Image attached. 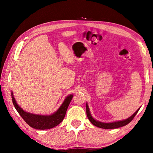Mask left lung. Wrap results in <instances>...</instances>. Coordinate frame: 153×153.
<instances>
[{"instance_id": "obj_1", "label": "left lung", "mask_w": 153, "mask_h": 153, "mask_svg": "<svg viewBox=\"0 0 153 153\" xmlns=\"http://www.w3.org/2000/svg\"><path fill=\"white\" fill-rule=\"evenodd\" d=\"M86 108L87 117H88V120H90V122H91L93 125H94L95 126L98 127V128H103V129H115V128H120V127H123L124 126H126L127 124H128L129 122H131V120H133L134 117H135L137 113H138L139 111V109L137 110L136 112L131 116L130 117L127 119V120L108 123H102V122H100V121H96L95 120H94V119H93L91 116V115H90L88 106L87 104H86Z\"/></svg>"}]
</instances>
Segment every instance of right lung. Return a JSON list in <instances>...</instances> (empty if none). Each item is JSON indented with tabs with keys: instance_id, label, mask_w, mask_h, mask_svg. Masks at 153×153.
<instances>
[{
	"instance_id": "obj_1",
	"label": "right lung",
	"mask_w": 153,
	"mask_h": 153,
	"mask_svg": "<svg viewBox=\"0 0 153 153\" xmlns=\"http://www.w3.org/2000/svg\"><path fill=\"white\" fill-rule=\"evenodd\" d=\"M12 95V100L15 108H16L17 112L19 113L24 121L28 125L32 127L33 128L37 129H51L54 127L59 125L65 116L66 111L67 108L69 107V103L73 98V95H69L65 100L63 105L61 106V107L59 108V110L51 115H33L29 113L25 112L23 111L17 104L15 98Z\"/></svg>"
}]
</instances>
